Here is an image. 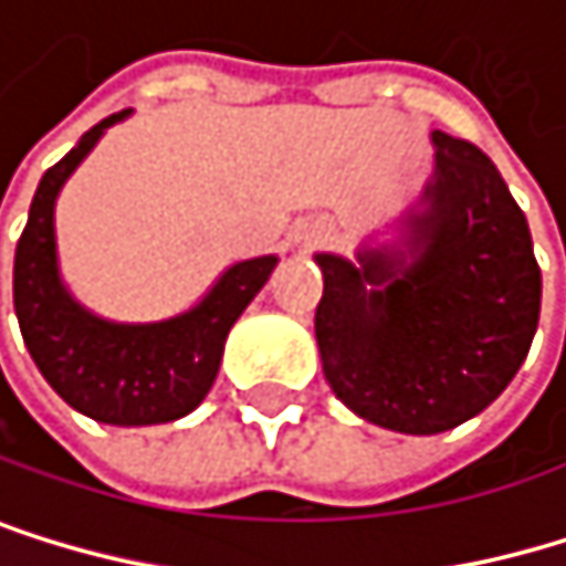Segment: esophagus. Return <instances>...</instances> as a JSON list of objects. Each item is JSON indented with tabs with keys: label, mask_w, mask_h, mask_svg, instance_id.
<instances>
[{
	"label": "esophagus",
	"mask_w": 566,
	"mask_h": 566,
	"mask_svg": "<svg viewBox=\"0 0 566 566\" xmlns=\"http://www.w3.org/2000/svg\"><path fill=\"white\" fill-rule=\"evenodd\" d=\"M327 239H331V229H324V232H317V235H314V242H327Z\"/></svg>",
	"instance_id": "esophagus-1"
}]
</instances>
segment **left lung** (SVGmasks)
<instances>
[{"instance_id": "8db88e82", "label": "left lung", "mask_w": 566, "mask_h": 566, "mask_svg": "<svg viewBox=\"0 0 566 566\" xmlns=\"http://www.w3.org/2000/svg\"><path fill=\"white\" fill-rule=\"evenodd\" d=\"M408 252L317 256V344L334 395L405 436L455 429L513 381L541 321V266L496 165L446 130Z\"/></svg>"}]
</instances>
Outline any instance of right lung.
Instances as JSON below:
<instances>
[{"label":"right lung","instance_id":"obj_1","mask_svg":"<svg viewBox=\"0 0 566 566\" xmlns=\"http://www.w3.org/2000/svg\"><path fill=\"white\" fill-rule=\"evenodd\" d=\"M124 114L91 127L43 175L15 245L12 303L25 347L70 408L107 426H161L202 405L219 375L232 324L280 260L235 263L199 306L161 324H111L73 303L56 273L53 206L73 168Z\"/></svg>","mask_w":566,"mask_h":566}]
</instances>
